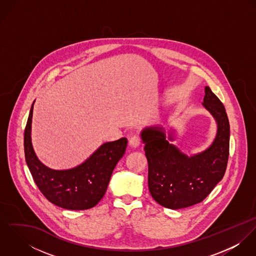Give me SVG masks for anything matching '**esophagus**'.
<instances>
[{"label": "esophagus", "mask_w": 256, "mask_h": 256, "mask_svg": "<svg viewBox=\"0 0 256 256\" xmlns=\"http://www.w3.org/2000/svg\"><path fill=\"white\" fill-rule=\"evenodd\" d=\"M140 143H141V140L138 136H132L129 140V145L132 148H137L140 145Z\"/></svg>", "instance_id": "34e87169"}]
</instances>
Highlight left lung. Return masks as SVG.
<instances>
[{
  "mask_svg": "<svg viewBox=\"0 0 256 256\" xmlns=\"http://www.w3.org/2000/svg\"><path fill=\"white\" fill-rule=\"evenodd\" d=\"M203 106L214 117L217 134L206 150L187 156L172 144V132L168 137L162 126H148L141 131L145 145L152 197L160 205L176 210L202 202L222 180L226 172L230 123L224 106L209 86L205 88Z\"/></svg>",
  "mask_w": 256,
  "mask_h": 256,
  "instance_id": "1",
  "label": "left lung"
}]
</instances>
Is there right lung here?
<instances>
[{
    "mask_svg": "<svg viewBox=\"0 0 256 256\" xmlns=\"http://www.w3.org/2000/svg\"><path fill=\"white\" fill-rule=\"evenodd\" d=\"M34 102L24 130V156L30 172L41 193L54 205L68 210L94 207L104 196L112 172L123 156L127 139L102 144L80 164L53 170L43 164L34 150L32 123Z\"/></svg>",
    "mask_w": 256,
    "mask_h": 256,
    "instance_id": "obj_1",
    "label": "right lung"
}]
</instances>
